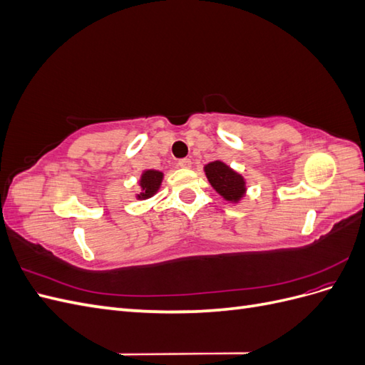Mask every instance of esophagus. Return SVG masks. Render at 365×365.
<instances>
[{
    "label": "esophagus",
    "instance_id": "1",
    "mask_svg": "<svg viewBox=\"0 0 365 365\" xmlns=\"http://www.w3.org/2000/svg\"><path fill=\"white\" fill-rule=\"evenodd\" d=\"M178 165H180V168H182V169H189L190 165H192V160L190 158H181L178 161Z\"/></svg>",
    "mask_w": 365,
    "mask_h": 365
}]
</instances>
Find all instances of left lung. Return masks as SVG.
I'll list each match as a JSON object with an SVG mask.
<instances>
[{
    "label": "left lung",
    "instance_id": "left-lung-1",
    "mask_svg": "<svg viewBox=\"0 0 365 365\" xmlns=\"http://www.w3.org/2000/svg\"><path fill=\"white\" fill-rule=\"evenodd\" d=\"M205 175L213 189L227 201H239L245 193V181L239 173L231 170L227 164L213 161L205 165Z\"/></svg>",
    "mask_w": 365,
    "mask_h": 365
}]
</instances>
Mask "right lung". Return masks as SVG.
Wrapping results in <instances>:
<instances>
[{
	"mask_svg": "<svg viewBox=\"0 0 365 365\" xmlns=\"http://www.w3.org/2000/svg\"><path fill=\"white\" fill-rule=\"evenodd\" d=\"M163 180V173L158 170H146L141 175V181L140 185L143 192L138 195V197H150L152 195H155V192L160 189Z\"/></svg>",
	"mask_w": 365,
	"mask_h": 365,
	"instance_id": "add662e5",
	"label": "right lung"
}]
</instances>
